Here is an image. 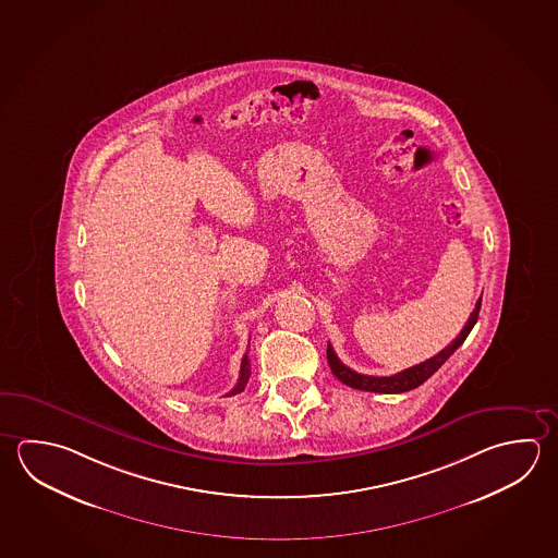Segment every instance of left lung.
Returning a JSON list of instances; mask_svg holds the SVG:
<instances>
[{
	"instance_id": "1",
	"label": "left lung",
	"mask_w": 558,
	"mask_h": 558,
	"mask_svg": "<svg viewBox=\"0 0 558 558\" xmlns=\"http://www.w3.org/2000/svg\"><path fill=\"white\" fill-rule=\"evenodd\" d=\"M480 306H482V299H477L476 308L472 311V315L468 318L466 326L462 328V332L446 345L445 350H440L438 354L433 355L430 360L421 362V364L407 367L403 372L389 377H375V375L357 374L354 369H350L348 365L342 364L336 355L335 348L328 344L326 350V357H328V365L332 369V374L345 384V386L354 387V389H362V391H374V393H403V391H411L415 387L425 384L430 375L435 374L440 365L445 364L450 355L457 352L460 345L464 344L470 330L474 328L477 323V315H480Z\"/></svg>"
}]
</instances>
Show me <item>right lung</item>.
Listing matches in <instances>:
<instances>
[{"mask_svg": "<svg viewBox=\"0 0 558 558\" xmlns=\"http://www.w3.org/2000/svg\"><path fill=\"white\" fill-rule=\"evenodd\" d=\"M252 375V364H250V355L243 354L242 367H240V377H238V384L233 387L232 391L228 393V397L235 396V393H242L245 386H247V379Z\"/></svg>", "mask_w": 558, "mask_h": 558, "instance_id": "right-lung-1", "label": "right lung"}]
</instances>
